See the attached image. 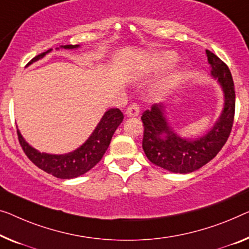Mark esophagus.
Listing matches in <instances>:
<instances>
[{
    "instance_id": "esophagus-1",
    "label": "esophagus",
    "mask_w": 249,
    "mask_h": 249,
    "mask_svg": "<svg viewBox=\"0 0 249 249\" xmlns=\"http://www.w3.org/2000/svg\"><path fill=\"white\" fill-rule=\"evenodd\" d=\"M140 110V106L137 105V104H131V105L127 107V109H126V115H127L128 117H136L139 116Z\"/></svg>"
}]
</instances>
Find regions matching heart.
<instances>
[{
  "instance_id": "1",
  "label": "heart",
  "mask_w": 249,
  "mask_h": 249,
  "mask_svg": "<svg viewBox=\"0 0 249 249\" xmlns=\"http://www.w3.org/2000/svg\"><path fill=\"white\" fill-rule=\"evenodd\" d=\"M177 60V55L174 54L173 53H163L161 54V57L159 58V65L161 66H165V65H169V64H172ZM177 79V77L174 76L171 78V83Z\"/></svg>"
}]
</instances>
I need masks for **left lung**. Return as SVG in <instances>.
Wrapping results in <instances>:
<instances>
[{
	"instance_id": "obj_1",
	"label": "left lung",
	"mask_w": 249,
	"mask_h": 249,
	"mask_svg": "<svg viewBox=\"0 0 249 249\" xmlns=\"http://www.w3.org/2000/svg\"><path fill=\"white\" fill-rule=\"evenodd\" d=\"M211 75L217 79L225 96L224 109L213 127L202 137L182 139L170 127L164 105L154 104L143 113L142 146L153 164L170 172L190 173L213 160L227 142L235 116V86L228 66L209 50H206Z\"/></svg>"
}]
</instances>
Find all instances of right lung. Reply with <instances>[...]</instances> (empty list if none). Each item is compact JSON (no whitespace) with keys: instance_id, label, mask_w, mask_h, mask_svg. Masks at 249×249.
Listing matches in <instances>:
<instances>
[{"instance_id":"obj_1","label":"right lung","mask_w":249,"mask_h":249,"mask_svg":"<svg viewBox=\"0 0 249 249\" xmlns=\"http://www.w3.org/2000/svg\"><path fill=\"white\" fill-rule=\"evenodd\" d=\"M78 47H79V44L61 46L64 49H76ZM51 50L53 49L36 55L29 62L28 66L43 58ZM123 118L124 115L118 108L108 109L104 114L101 122L96 126L94 132L88 137L86 142L78 147L77 150L67 154H48L36 151V148H33L25 142L18 129V139L25 155L39 169L49 174H53V177L59 178V179H73V178L83 176V174L88 172L102 160L103 155L105 154L106 150L109 146L115 131L122 123Z\"/></svg>"}]
</instances>
